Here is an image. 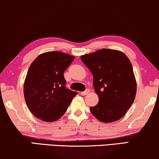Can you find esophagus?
<instances>
[{
    "label": "esophagus",
    "mask_w": 159,
    "mask_h": 159,
    "mask_svg": "<svg viewBox=\"0 0 159 159\" xmlns=\"http://www.w3.org/2000/svg\"><path fill=\"white\" fill-rule=\"evenodd\" d=\"M89 92H90V90H89V89H87V90H85L84 91H82V92L80 93V94H81L82 95H85L87 94H88Z\"/></svg>",
    "instance_id": "34e87169"
}]
</instances>
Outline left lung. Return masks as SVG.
Returning <instances> with one entry per match:
<instances>
[{"label":"left lung","instance_id":"8db88e82","mask_svg":"<svg viewBox=\"0 0 159 159\" xmlns=\"http://www.w3.org/2000/svg\"><path fill=\"white\" fill-rule=\"evenodd\" d=\"M93 76L99 101L90 110L102 122L117 121L125 116L135 98L137 84L131 62L116 50L103 48L81 56Z\"/></svg>","mask_w":159,"mask_h":159}]
</instances>
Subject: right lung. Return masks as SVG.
Returning a JSON list of instances; mask_svg holds the SVG:
<instances>
[{
    "label": "right lung",
    "instance_id": "obj_1",
    "mask_svg": "<svg viewBox=\"0 0 159 159\" xmlns=\"http://www.w3.org/2000/svg\"><path fill=\"white\" fill-rule=\"evenodd\" d=\"M73 56L59 51L38 56L30 65L24 84L26 103L37 118L51 122L66 111L77 92L66 88L64 72Z\"/></svg>",
    "mask_w": 159,
    "mask_h": 159
}]
</instances>
